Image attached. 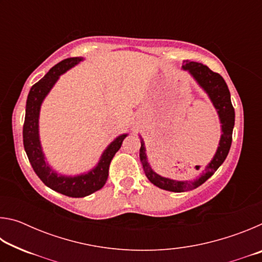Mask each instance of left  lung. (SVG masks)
I'll use <instances>...</instances> for the list:
<instances>
[{
  "mask_svg": "<svg viewBox=\"0 0 262 262\" xmlns=\"http://www.w3.org/2000/svg\"><path fill=\"white\" fill-rule=\"evenodd\" d=\"M184 62L185 64L183 66V69L187 70L195 78V81L199 83V85L207 92L212 101V105L217 110L222 123V135L220 145L217 148L214 158L208 164L205 172L194 181H177L157 174L150 166L147 155H145L143 140L141 139L140 159L147 178L150 180V183H152L157 187L177 193L192 190L199 187L215 173V171L223 164L228 156L230 147H231L232 130L234 126V108L231 103V98H230V91L223 77L220 74L212 72L207 66L199 63V62L188 60Z\"/></svg>",
  "mask_w": 262,
  "mask_h": 262,
  "instance_id": "left-lung-1",
  "label": "left lung"
}]
</instances>
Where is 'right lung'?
<instances>
[{
	"mask_svg": "<svg viewBox=\"0 0 262 262\" xmlns=\"http://www.w3.org/2000/svg\"><path fill=\"white\" fill-rule=\"evenodd\" d=\"M82 60L83 57H69L59 62L40 81L31 88L28 100H26L23 126L24 149L34 172L47 187L70 198H84L103 187L108 178L111 161L118 150L121 148L122 141L127 136V134L118 136L101 155L98 165L88 173L76 177L60 176L53 171L46 163L40 140H39V112H40L41 103L59 79L60 75L76 66Z\"/></svg>",
	"mask_w": 262,
	"mask_h": 262,
	"instance_id": "right-lung-1",
	"label": "right lung"
}]
</instances>
